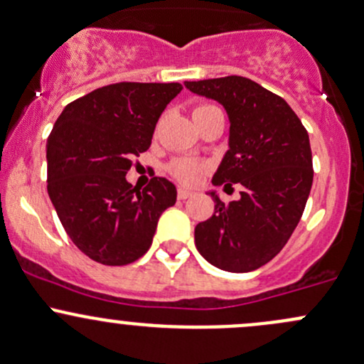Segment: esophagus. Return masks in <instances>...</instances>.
Masks as SVG:
<instances>
[{
    "mask_svg": "<svg viewBox=\"0 0 364 364\" xmlns=\"http://www.w3.org/2000/svg\"><path fill=\"white\" fill-rule=\"evenodd\" d=\"M193 191H189V189H178V193H177V196H178V199H187V198H191L193 196Z\"/></svg>",
    "mask_w": 364,
    "mask_h": 364,
    "instance_id": "esophagus-1",
    "label": "esophagus"
}]
</instances>
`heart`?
Wrapping results in <instances>:
<instances>
[{
    "instance_id": "heart-1",
    "label": "heart",
    "mask_w": 364,
    "mask_h": 364,
    "mask_svg": "<svg viewBox=\"0 0 364 364\" xmlns=\"http://www.w3.org/2000/svg\"><path fill=\"white\" fill-rule=\"evenodd\" d=\"M213 111H218V109L213 107V105H206V104L196 105V107L193 109V118H199V116H205V114H208V112H213ZM205 168H206L205 163L198 161V159L178 158V159H173V161L170 163V173L173 175L178 182L193 183L198 181L199 173H201Z\"/></svg>"
}]
</instances>
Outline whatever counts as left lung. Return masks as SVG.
<instances>
[{
  "instance_id": "1",
  "label": "left lung",
  "mask_w": 364,
  "mask_h": 364,
  "mask_svg": "<svg viewBox=\"0 0 364 364\" xmlns=\"http://www.w3.org/2000/svg\"><path fill=\"white\" fill-rule=\"evenodd\" d=\"M186 87L229 114V151L213 186H243L240 201L224 203L212 193L215 212L194 229L196 248L222 271H255L283 250L306 208L314 177L309 134L287 100L248 77Z\"/></svg>"
}]
</instances>
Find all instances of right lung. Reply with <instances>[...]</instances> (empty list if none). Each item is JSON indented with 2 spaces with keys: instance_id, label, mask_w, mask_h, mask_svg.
I'll use <instances>...</instances> for the list:
<instances>
[{
  "instance_id": "add662e5",
  "label": "right lung",
  "mask_w": 364,
  "mask_h": 364,
  "mask_svg": "<svg viewBox=\"0 0 364 364\" xmlns=\"http://www.w3.org/2000/svg\"><path fill=\"white\" fill-rule=\"evenodd\" d=\"M181 83L107 85L65 105L46 144L48 196L73 243L104 265H127L149 250L156 225L177 201L163 177L127 182L134 156L149 149L159 116Z\"/></svg>"
}]
</instances>
